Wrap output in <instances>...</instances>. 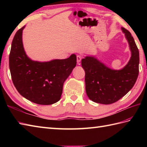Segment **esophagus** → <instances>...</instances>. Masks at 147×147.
I'll return each mask as SVG.
<instances>
[{
  "instance_id": "34e87169",
  "label": "esophagus",
  "mask_w": 147,
  "mask_h": 147,
  "mask_svg": "<svg viewBox=\"0 0 147 147\" xmlns=\"http://www.w3.org/2000/svg\"><path fill=\"white\" fill-rule=\"evenodd\" d=\"M76 58H77V62H78V64H80V62H81V61H82V56L81 55H78Z\"/></svg>"
}]
</instances>
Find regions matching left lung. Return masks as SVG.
<instances>
[{
    "mask_svg": "<svg viewBox=\"0 0 147 147\" xmlns=\"http://www.w3.org/2000/svg\"><path fill=\"white\" fill-rule=\"evenodd\" d=\"M128 42L131 56L127 64L119 70L112 69L92 56L82 60L85 71V89L93 102L111 104L128 93L136 83L139 73V51L131 34L121 28Z\"/></svg>",
    "mask_w": 147,
    "mask_h": 147,
    "instance_id": "obj_1",
    "label": "left lung"
}]
</instances>
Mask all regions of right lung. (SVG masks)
<instances>
[{
    "mask_svg": "<svg viewBox=\"0 0 147 147\" xmlns=\"http://www.w3.org/2000/svg\"><path fill=\"white\" fill-rule=\"evenodd\" d=\"M25 26L12 40L9 69L18 92L28 100L40 105H51L61 99L64 83L76 65V56L48 62L33 61L23 47L22 35Z\"/></svg>",
    "mask_w": 147,
    "mask_h": 147,
    "instance_id": "add662e5",
    "label": "right lung"
}]
</instances>
